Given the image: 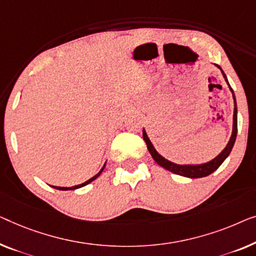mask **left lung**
<instances>
[{
    "label": "left lung",
    "mask_w": 256,
    "mask_h": 256,
    "mask_svg": "<svg viewBox=\"0 0 256 256\" xmlns=\"http://www.w3.org/2000/svg\"><path fill=\"white\" fill-rule=\"evenodd\" d=\"M216 66H217V68H220L222 74H223V77L225 78V80H226L230 90H231V92H232L233 100H234V110H233V127H232L231 138H230L228 143L226 144V146L224 148V150L222 151V152L218 154L217 157H214L212 160L204 162V164H198V165H179V164H176V162H172L168 160V159H165L162 154H159L157 152V150L154 149V144L151 143L150 138L148 137L146 132L143 129V140H146L148 150H149L150 154L152 156L154 160L157 162L158 165H160L162 168H164L165 170H168V171L172 172L174 174H179V176H186V178H192V179L209 176V174L216 171V170L220 168L222 164H223V162L228 157V154H230V152H231L233 146H234V142H236V132H238V120H236V113H238V110H236V96H234V94H233L232 88L230 86L228 80L226 78V75H225L224 72L222 70L220 66L216 64Z\"/></svg>",
    "instance_id": "left-lung-1"
}]
</instances>
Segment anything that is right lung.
<instances>
[{
	"label": "right lung",
	"instance_id": "obj_1",
	"mask_svg": "<svg viewBox=\"0 0 256 256\" xmlns=\"http://www.w3.org/2000/svg\"><path fill=\"white\" fill-rule=\"evenodd\" d=\"M105 166H106V162H105V164H104V166L102 168L100 171H99L97 174H96L94 176H92L91 179H88V181H85V182H83V184H77V186H72V187H58V186H52V187L55 188V190H77V188H80V187H83V186H86V184H88L90 182H92V181L96 180L99 176H100L102 172L104 171V168H105Z\"/></svg>",
	"mask_w": 256,
	"mask_h": 256
}]
</instances>
